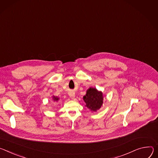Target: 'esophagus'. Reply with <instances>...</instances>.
<instances>
[{
	"label": "esophagus",
	"instance_id": "34e87169",
	"mask_svg": "<svg viewBox=\"0 0 158 158\" xmlns=\"http://www.w3.org/2000/svg\"><path fill=\"white\" fill-rule=\"evenodd\" d=\"M69 96L70 97V98H74L75 97V94L73 92H70L69 93Z\"/></svg>",
	"mask_w": 158,
	"mask_h": 158
}]
</instances>
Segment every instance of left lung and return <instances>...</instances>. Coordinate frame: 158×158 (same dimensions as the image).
<instances>
[{"label": "left lung", "instance_id": "obj_1", "mask_svg": "<svg viewBox=\"0 0 158 158\" xmlns=\"http://www.w3.org/2000/svg\"><path fill=\"white\" fill-rule=\"evenodd\" d=\"M83 100L87 107L91 110L96 111L101 107L102 105V93L98 92L95 89L90 88L86 91V94L83 97Z\"/></svg>", "mask_w": 158, "mask_h": 158}]
</instances>
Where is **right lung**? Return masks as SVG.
Returning <instances> with one entry per match:
<instances>
[{
  "instance_id": "add662e5",
  "label": "right lung",
  "mask_w": 158,
  "mask_h": 158,
  "mask_svg": "<svg viewBox=\"0 0 158 158\" xmlns=\"http://www.w3.org/2000/svg\"><path fill=\"white\" fill-rule=\"evenodd\" d=\"M53 100H54L55 101H58V100H59V98H58V97H53Z\"/></svg>"
}]
</instances>
